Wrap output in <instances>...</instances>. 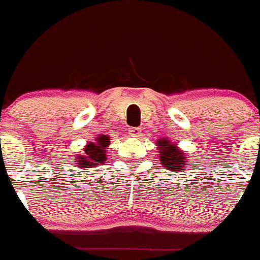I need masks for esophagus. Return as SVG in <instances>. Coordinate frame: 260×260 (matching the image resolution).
Returning a JSON list of instances; mask_svg holds the SVG:
<instances>
[{
  "instance_id": "esophagus-1",
  "label": "esophagus",
  "mask_w": 260,
  "mask_h": 260,
  "mask_svg": "<svg viewBox=\"0 0 260 260\" xmlns=\"http://www.w3.org/2000/svg\"><path fill=\"white\" fill-rule=\"evenodd\" d=\"M129 135L133 136V138H139L141 135V130L139 127H130Z\"/></svg>"
}]
</instances>
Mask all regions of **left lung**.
Segmentation results:
<instances>
[{"mask_svg":"<svg viewBox=\"0 0 260 260\" xmlns=\"http://www.w3.org/2000/svg\"><path fill=\"white\" fill-rule=\"evenodd\" d=\"M156 149L159 150V160L163 167H166L168 171L178 172L184 171L188 167L187 163V154L181 150L178 144L172 143L169 139L160 138L155 141Z\"/></svg>","mask_w":260,"mask_h":260,"instance_id":"left-lung-1","label":"left lung"}]
</instances>
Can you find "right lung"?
Listing matches in <instances>:
<instances>
[{"label": "right lung", "instance_id": "obj_1", "mask_svg": "<svg viewBox=\"0 0 260 260\" xmlns=\"http://www.w3.org/2000/svg\"><path fill=\"white\" fill-rule=\"evenodd\" d=\"M109 145L110 138L107 135H99L93 141H87L82 153L74 155V167L82 172L105 164L107 159L106 149Z\"/></svg>", "mask_w": 260, "mask_h": 260}]
</instances>
